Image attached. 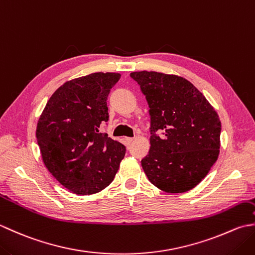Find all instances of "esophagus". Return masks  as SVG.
<instances>
[{
    "label": "esophagus",
    "instance_id": "esophagus-1",
    "mask_svg": "<svg viewBox=\"0 0 255 255\" xmlns=\"http://www.w3.org/2000/svg\"><path fill=\"white\" fill-rule=\"evenodd\" d=\"M132 141H133V138H125V142H126L128 145L132 143Z\"/></svg>",
    "mask_w": 255,
    "mask_h": 255
}]
</instances>
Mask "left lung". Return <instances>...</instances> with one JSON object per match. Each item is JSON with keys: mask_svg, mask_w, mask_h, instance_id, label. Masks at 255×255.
I'll return each mask as SVG.
<instances>
[{"mask_svg": "<svg viewBox=\"0 0 255 255\" xmlns=\"http://www.w3.org/2000/svg\"><path fill=\"white\" fill-rule=\"evenodd\" d=\"M130 77L140 85L150 108L151 145L141 160L145 175L163 192L189 191L218 159L221 123L217 112L203 93L178 75L136 71Z\"/></svg>", "mask_w": 255, "mask_h": 255, "instance_id": "obj_1", "label": "left lung"}]
</instances>
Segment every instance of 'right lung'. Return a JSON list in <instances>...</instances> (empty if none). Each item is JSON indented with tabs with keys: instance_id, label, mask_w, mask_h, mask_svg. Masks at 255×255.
<instances>
[{
	"instance_id": "1",
	"label": "right lung",
	"mask_w": 255,
	"mask_h": 255,
	"mask_svg": "<svg viewBox=\"0 0 255 255\" xmlns=\"http://www.w3.org/2000/svg\"><path fill=\"white\" fill-rule=\"evenodd\" d=\"M121 79L96 72L67 81L38 119L36 137L52 176L77 195H92L113 182L126 148L100 131L108 121L107 96Z\"/></svg>"
}]
</instances>
